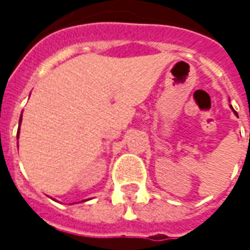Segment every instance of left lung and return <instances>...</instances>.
<instances>
[{"instance_id": "8db88e82", "label": "left lung", "mask_w": 250, "mask_h": 250, "mask_svg": "<svg viewBox=\"0 0 250 250\" xmlns=\"http://www.w3.org/2000/svg\"><path fill=\"white\" fill-rule=\"evenodd\" d=\"M230 108H231V109H233V107H231V105H230ZM233 112H234V114H236V115H237V112H236V111H234V109H233Z\"/></svg>"}]
</instances>
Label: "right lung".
I'll use <instances>...</instances> for the list:
<instances>
[{
  "instance_id": "1",
  "label": "right lung",
  "mask_w": 250,
  "mask_h": 250,
  "mask_svg": "<svg viewBox=\"0 0 250 250\" xmlns=\"http://www.w3.org/2000/svg\"><path fill=\"white\" fill-rule=\"evenodd\" d=\"M21 119H22V114H21V116H20V122H19V125H21ZM20 135V127H19V132H17V138H19Z\"/></svg>"
}]
</instances>
